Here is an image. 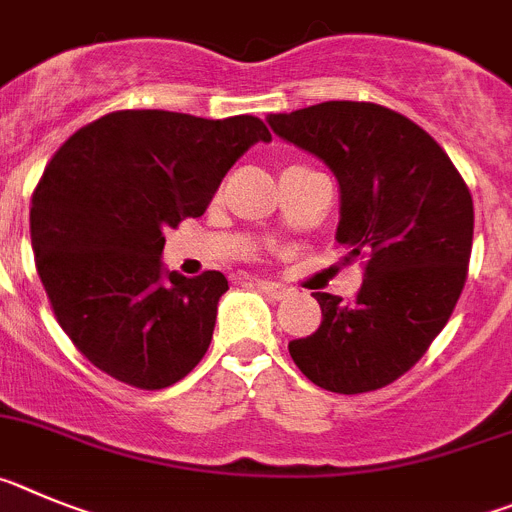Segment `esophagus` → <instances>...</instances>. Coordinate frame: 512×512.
<instances>
[{
	"label": "esophagus",
	"mask_w": 512,
	"mask_h": 512,
	"mask_svg": "<svg viewBox=\"0 0 512 512\" xmlns=\"http://www.w3.org/2000/svg\"><path fill=\"white\" fill-rule=\"evenodd\" d=\"M255 285L262 290V293H265V296L275 298V301H280V298H285L290 293L288 285L275 283V280H255Z\"/></svg>",
	"instance_id": "1"
}]
</instances>
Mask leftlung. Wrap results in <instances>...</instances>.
Returning a JSON list of instances; mask_svg holds the SVG:
<instances>
[{
	"instance_id": "left-lung-1",
	"label": "left lung",
	"mask_w": 512,
	"mask_h": 512,
	"mask_svg": "<svg viewBox=\"0 0 512 512\" xmlns=\"http://www.w3.org/2000/svg\"><path fill=\"white\" fill-rule=\"evenodd\" d=\"M275 135L334 170L342 191L336 242L362 262L352 301L313 293L321 326L288 352L319 388H385L426 354L467 283L474 206L444 147L372 101H324L267 117Z\"/></svg>"
}]
</instances>
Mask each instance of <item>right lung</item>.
I'll return each instance as SVG.
<instances>
[{"label":"right lung","mask_w":512,"mask_h":512,"mask_svg":"<svg viewBox=\"0 0 512 512\" xmlns=\"http://www.w3.org/2000/svg\"><path fill=\"white\" fill-rule=\"evenodd\" d=\"M270 137L250 114L122 109L55 150L32 193V252L55 319L91 365L140 390L199 365L229 285L219 270L165 273V232L204 214L239 155Z\"/></svg>","instance_id":"1"}]
</instances>
